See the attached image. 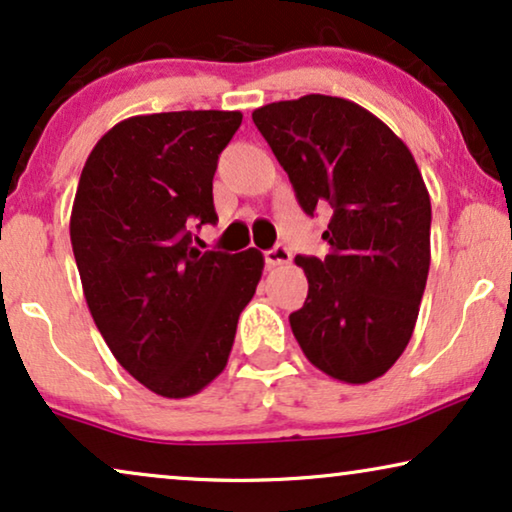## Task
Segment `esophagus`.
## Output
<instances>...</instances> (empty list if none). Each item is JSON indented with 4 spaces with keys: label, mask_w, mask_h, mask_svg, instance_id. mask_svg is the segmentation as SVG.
Segmentation results:
<instances>
[{
    "label": "esophagus",
    "mask_w": 512,
    "mask_h": 512,
    "mask_svg": "<svg viewBox=\"0 0 512 512\" xmlns=\"http://www.w3.org/2000/svg\"><path fill=\"white\" fill-rule=\"evenodd\" d=\"M265 263H268V268H277V265H286L291 263V251L284 247V244H277V247H272L265 251Z\"/></svg>",
    "instance_id": "1"
}]
</instances>
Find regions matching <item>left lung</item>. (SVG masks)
Instances as JSON below:
<instances>
[{"instance_id": "1", "label": "left lung", "mask_w": 512, "mask_h": 512, "mask_svg": "<svg viewBox=\"0 0 512 512\" xmlns=\"http://www.w3.org/2000/svg\"><path fill=\"white\" fill-rule=\"evenodd\" d=\"M256 128L305 214L331 205L326 258L296 256L307 298L291 331L312 366L366 384L415 331L431 263V200L408 146L359 104L331 95L256 109Z\"/></svg>"}]
</instances>
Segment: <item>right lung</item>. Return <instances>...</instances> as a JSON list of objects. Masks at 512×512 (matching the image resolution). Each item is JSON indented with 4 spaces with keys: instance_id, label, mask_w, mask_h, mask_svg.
Masks as SVG:
<instances>
[{
    "instance_id": "add662e5",
    "label": "right lung",
    "mask_w": 512,
    "mask_h": 512,
    "mask_svg": "<svg viewBox=\"0 0 512 512\" xmlns=\"http://www.w3.org/2000/svg\"><path fill=\"white\" fill-rule=\"evenodd\" d=\"M240 111H167L114 125L83 165L69 237L83 296L116 361L153 394H198L226 368L263 254L198 251Z\"/></svg>"
}]
</instances>
